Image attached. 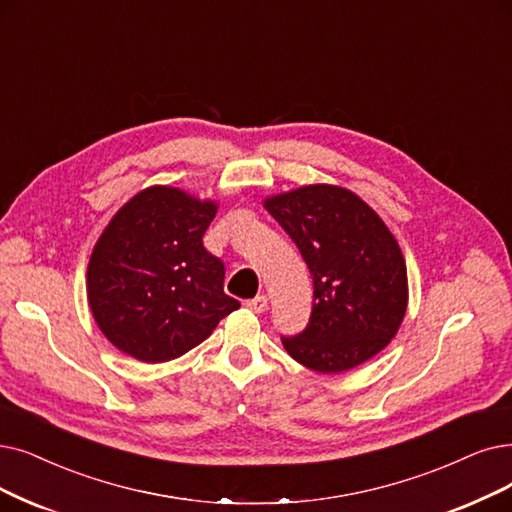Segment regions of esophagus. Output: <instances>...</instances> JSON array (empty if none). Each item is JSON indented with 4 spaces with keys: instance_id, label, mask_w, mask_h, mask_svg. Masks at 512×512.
I'll list each match as a JSON object with an SVG mask.
<instances>
[{
    "instance_id": "1",
    "label": "esophagus",
    "mask_w": 512,
    "mask_h": 512,
    "mask_svg": "<svg viewBox=\"0 0 512 512\" xmlns=\"http://www.w3.org/2000/svg\"><path fill=\"white\" fill-rule=\"evenodd\" d=\"M245 306H248L252 313H264L267 311V296H256L252 300H245Z\"/></svg>"
}]
</instances>
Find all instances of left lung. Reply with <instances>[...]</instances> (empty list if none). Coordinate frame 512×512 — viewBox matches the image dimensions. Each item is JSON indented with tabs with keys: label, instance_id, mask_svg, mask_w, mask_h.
<instances>
[{
	"label": "left lung",
	"instance_id": "1",
	"mask_svg": "<svg viewBox=\"0 0 512 512\" xmlns=\"http://www.w3.org/2000/svg\"><path fill=\"white\" fill-rule=\"evenodd\" d=\"M313 277V311L298 336L281 338L292 359L340 374L378 355L407 311V269L395 235L349 189L309 185L264 199Z\"/></svg>",
	"mask_w": 512,
	"mask_h": 512
}]
</instances>
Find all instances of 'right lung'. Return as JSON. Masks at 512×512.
Listing matches in <instances>:
<instances>
[{
	"mask_svg": "<svg viewBox=\"0 0 512 512\" xmlns=\"http://www.w3.org/2000/svg\"><path fill=\"white\" fill-rule=\"evenodd\" d=\"M216 212L212 199L155 185L102 231L88 264V304L121 353L142 363L176 359L239 309L224 294V264L203 248Z\"/></svg>",
	"mask_w": 512,
	"mask_h": 512,
	"instance_id": "right-lung-1",
	"label": "right lung"
}]
</instances>
